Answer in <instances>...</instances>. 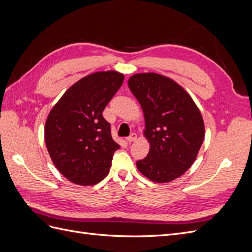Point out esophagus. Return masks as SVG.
I'll return each mask as SVG.
<instances>
[{
  "label": "esophagus",
  "instance_id": "obj_1",
  "mask_svg": "<svg viewBox=\"0 0 252 252\" xmlns=\"http://www.w3.org/2000/svg\"><path fill=\"white\" fill-rule=\"evenodd\" d=\"M136 138H138V135H136V133H131V134L129 135L128 138L126 139V141H127L128 143H132V142H134V141L136 140Z\"/></svg>",
  "mask_w": 252,
  "mask_h": 252
}]
</instances>
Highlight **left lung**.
I'll list each match as a JSON object with an SVG mask.
<instances>
[{
	"mask_svg": "<svg viewBox=\"0 0 252 252\" xmlns=\"http://www.w3.org/2000/svg\"><path fill=\"white\" fill-rule=\"evenodd\" d=\"M128 87L140 103L144 136L150 149L136 162L139 171L156 183H169L184 174L199 154L205 136L200 109L172 79L155 72L135 73Z\"/></svg>",
	"mask_w": 252,
	"mask_h": 252,
	"instance_id": "1",
	"label": "left lung"
}]
</instances>
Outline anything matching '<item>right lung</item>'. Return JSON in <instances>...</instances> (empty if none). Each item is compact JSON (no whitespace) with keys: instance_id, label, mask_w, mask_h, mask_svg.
<instances>
[{"instance_id":"add662e5","label":"right lung","mask_w":252,"mask_h":252,"mask_svg":"<svg viewBox=\"0 0 252 252\" xmlns=\"http://www.w3.org/2000/svg\"><path fill=\"white\" fill-rule=\"evenodd\" d=\"M124 81V74L97 71L75 82L50 110L45 143L57 169L77 185L90 186L108 174L114 151L110 124L103 111Z\"/></svg>"}]
</instances>
